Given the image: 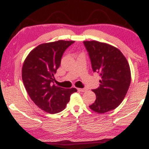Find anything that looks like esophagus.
<instances>
[{
	"label": "esophagus",
	"instance_id": "1",
	"mask_svg": "<svg viewBox=\"0 0 149 149\" xmlns=\"http://www.w3.org/2000/svg\"><path fill=\"white\" fill-rule=\"evenodd\" d=\"M78 90L80 91V92H85L87 90V89H86V88H78Z\"/></svg>",
	"mask_w": 149,
	"mask_h": 149
}]
</instances>
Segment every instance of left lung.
<instances>
[{"mask_svg":"<svg viewBox=\"0 0 149 149\" xmlns=\"http://www.w3.org/2000/svg\"><path fill=\"white\" fill-rule=\"evenodd\" d=\"M94 72L99 73V87L92 89L96 96L89 108L99 114L114 110L126 96L131 81L129 64L119 49L98 41L83 42Z\"/></svg>","mask_w":149,"mask_h":149,"instance_id":"obj_1","label":"left lung"}]
</instances>
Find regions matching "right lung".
Returning <instances> with one entry per match:
<instances>
[{"mask_svg":"<svg viewBox=\"0 0 149 149\" xmlns=\"http://www.w3.org/2000/svg\"><path fill=\"white\" fill-rule=\"evenodd\" d=\"M74 41L44 43L30 52L23 62L22 80L27 92L39 108L50 114L64 110L76 88L64 89L53 80L64 51Z\"/></svg>","mask_w":149,"mask_h":149,"instance_id":"obj_1","label":"right lung"}]
</instances>
